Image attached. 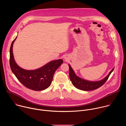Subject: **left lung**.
I'll return each mask as SVG.
<instances>
[{
    "instance_id": "left-lung-1",
    "label": "left lung",
    "mask_w": 126,
    "mask_h": 126,
    "mask_svg": "<svg viewBox=\"0 0 126 126\" xmlns=\"http://www.w3.org/2000/svg\"><path fill=\"white\" fill-rule=\"evenodd\" d=\"M69 77L70 79L72 82V83L75 87L76 88L81 90L84 91H91L97 89L100 87H101L103 85L105 84V83L107 81L108 79L109 78L110 74L114 70V68H113L109 73V74L103 80L96 81V82H91L88 81L84 79H82L78 76H77L73 70L72 69L70 65L69 64Z\"/></svg>"
}]
</instances>
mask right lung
<instances>
[{
    "label": "right lung",
    "mask_w": 126,
    "mask_h": 126,
    "mask_svg": "<svg viewBox=\"0 0 126 126\" xmlns=\"http://www.w3.org/2000/svg\"><path fill=\"white\" fill-rule=\"evenodd\" d=\"M16 37L12 41L10 48L9 63L13 73L20 83L28 89L34 91H41L47 89L51 84L56 70L63 61L62 59L52 61L34 70H24L17 65L14 59L12 47Z\"/></svg>",
    "instance_id": "obj_1"
}]
</instances>
